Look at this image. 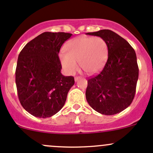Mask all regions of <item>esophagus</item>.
Segmentation results:
<instances>
[{"label": "esophagus", "mask_w": 153, "mask_h": 153, "mask_svg": "<svg viewBox=\"0 0 153 153\" xmlns=\"http://www.w3.org/2000/svg\"><path fill=\"white\" fill-rule=\"evenodd\" d=\"M81 77H79V76H78V77H75V82H77V81H78V80H80V79H81Z\"/></svg>", "instance_id": "1"}]
</instances>
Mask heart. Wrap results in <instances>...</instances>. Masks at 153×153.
Segmentation results:
<instances>
[{"mask_svg": "<svg viewBox=\"0 0 153 153\" xmlns=\"http://www.w3.org/2000/svg\"><path fill=\"white\" fill-rule=\"evenodd\" d=\"M60 55L62 67L68 74H73L78 64L88 74H95L105 64L108 55L106 41L101 37H78L70 40Z\"/></svg>", "mask_w": 153, "mask_h": 153, "instance_id": "b5f03b06", "label": "heart"}]
</instances>
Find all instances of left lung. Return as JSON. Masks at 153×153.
Listing matches in <instances>:
<instances>
[{
    "label": "left lung",
    "mask_w": 153,
    "mask_h": 153,
    "mask_svg": "<svg viewBox=\"0 0 153 153\" xmlns=\"http://www.w3.org/2000/svg\"><path fill=\"white\" fill-rule=\"evenodd\" d=\"M86 35L101 37L108 47V59L103 70L88 80L86 101L102 115L119 113L130 105L135 96L138 78L135 50L122 37L109 29Z\"/></svg>",
    "instance_id": "8db88e82"
}]
</instances>
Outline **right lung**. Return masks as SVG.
Wrapping results in <instances>:
<instances>
[{"mask_svg":"<svg viewBox=\"0 0 153 153\" xmlns=\"http://www.w3.org/2000/svg\"><path fill=\"white\" fill-rule=\"evenodd\" d=\"M72 34L46 32L34 38L18 55L15 83L19 101L26 111L38 118L59 112L75 84L72 76L61 74L58 53Z\"/></svg>","mask_w":153,"mask_h":153,"instance_id":"1","label":"right lung"}]
</instances>
